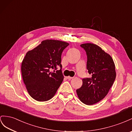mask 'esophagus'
Wrapping results in <instances>:
<instances>
[{
	"instance_id": "obj_1",
	"label": "esophagus",
	"mask_w": 132,
	"mask_h": 132,
	"mask_svg": "<svg viewBox=\"0 0 132 132\" xmlns=\"http://www.w3.org/2000/svg\"><path fill=\"white\" fill-rule=\"evenodd\" d=\"M73 77H70V76H67V77H66V78H67V79H69V80H71V79H72Z\"/></svg>"
}]
</instances>
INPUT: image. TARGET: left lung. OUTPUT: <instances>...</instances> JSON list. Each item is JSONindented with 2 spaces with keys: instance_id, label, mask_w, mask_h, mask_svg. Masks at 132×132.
<instances>
[{
  "instance_id": "8db88e82",
  "label": "left lung",
  "mask_w": 132,
  "mask_h": 132,
  "mask_svg": "<svg viewBox=\"0 0 132 132\" xmlns=\"http://www.w3.org/2000/svg\"><path fill=\"white\" fill-rule=\"evenodd\" d=\"M80 46L86 52L87 69L92 77L82 79V85L76 92L82 103L92 105L103 100L113 84L115 65L111 56L98 45L86 43Z\"/></svg>"
}]
</instances>
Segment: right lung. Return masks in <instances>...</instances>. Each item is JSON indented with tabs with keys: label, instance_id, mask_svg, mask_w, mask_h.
Returning <instances> with one entry per match:
<instances>
[{
	"label": "right lung",
	"instance_id": "add662e5",
	"mask_svg": "<svg viewBox=\"0 0 132 132\" xmlns=\"http://www.w3.org/2000/svg\"><path fill=\"white\" fill-rule=\"evenodd\" d=\"M69 44L56 40H45L26 54L21 63V74L27 91L32 98L40 101L51 99L63 80L61 55ZM61 69L51 73L50 68ZM55 72V71H54Z\"/></svg>",
	"mask_w": 132,
	"mask_h": 132
}]
</instances>
